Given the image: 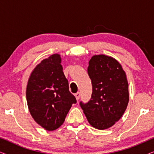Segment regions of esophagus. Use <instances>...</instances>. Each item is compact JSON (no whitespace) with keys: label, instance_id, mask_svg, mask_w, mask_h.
<instances>
[{"label":"esophagus","instance_id":"1","mask_svg":"<svg viewBox=\"0 0 154 154\" xmlns=\"http://www.w3.org/2000/svg\"><path fill=\"white\" fill-rule=\"evenodd\" d=\"M75 99H76V100L78 101L80 99V97H81V94H80L79 92H76V93L75 94Z\"/></svg>","mask_w":154,"mask_h":154}]
</instances>
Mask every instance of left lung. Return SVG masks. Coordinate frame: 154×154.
I'll use <instances>...</instances> for the list:
<instances>
[{
    "label": "left lung",
    "mask_w": 154,
    "mask_h": 154,
    "mask_svg": "<svg viewBox=\"0 0 154 154\" xmlns=\"http://www.w3.org/2000/svg\"><path fill=\"white\" fill-rule=\"evenodd\" d=\"M88 73L92 93L89 102H80L88 123L98 130L111 128L123 115L128 102V83L121 64L105 54L92 56Z\"/></svg>",
    "instance_id": "1"
}]
</instances>
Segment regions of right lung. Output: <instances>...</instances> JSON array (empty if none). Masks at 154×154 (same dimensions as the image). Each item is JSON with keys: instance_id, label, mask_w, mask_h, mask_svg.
I'll return each instance as SVG.
<instances>
[{"instance_id": "right-lung-1", "label": "right lung", "mask_w": 154, "mask_h": 154, "mask_svg": "<svg viewBox=\"0 0 154 154\" xmlns=\"http://www.w3.org/2000/svg\"><path fill=\"white\" fill-rule=\"evenodd\" d=\"M59 54L42 60L31 72L26 86L27 105L31 116L48 131L64 123L75 97L69 90V83Z\"/></svg>"}]
</instances>
